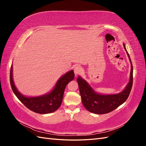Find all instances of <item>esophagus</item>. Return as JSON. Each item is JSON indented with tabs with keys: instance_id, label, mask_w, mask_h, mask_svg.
Returning <instances> with one entry per match:
<instances>
[{
	"instance_id": "1",
	"label": "esophagus",
	"mask_w": 146,
	"mask_h": 146,
	"mask_svg": "<svg viewBox=\"0 0 146 146\" xmlns=\"http://www.w3.org/2000/svg\"><path fill=\"white\" fill-rule=\"evenodd\" d=\"M82 72V68L80 66H76L74 68V74L76 76H78Z\"/></svg>"
}]
</instances>
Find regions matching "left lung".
I'll list each match as a JSON object with an SVG mask.
<instances>
[{"label": "left lung", "mask_w": 146, "mask_h": 146, "mask_svg": "<svg viewBox=\"0 0 146 146\" xmlns=\"http://www.w3.org/2000/svg\"><path fill=\"white\" fill-rule=\"evenodd\" d=\"M123 47L127 51L124 44ZM127 53L131 61L127 51ZM133 66L131 62L130 81L125 90L117 94L102 95L97 94L85 80L78 77L77 81L83 106L89 111L98 114H106L113 111L129 98L133 85Z\"/></svg>", "instance_id": "obj_1"}]
</instances>
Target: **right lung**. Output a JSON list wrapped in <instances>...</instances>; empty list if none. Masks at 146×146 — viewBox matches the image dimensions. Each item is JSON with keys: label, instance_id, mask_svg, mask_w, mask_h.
I'll use <instances>...</instances> for the list:
<instances>
[{"label": "right lung", "instance_id": "1", "mask_svg": "<svg viewBox=\"0 0 146 146\" xmlns=\"http://www.w3.org/2000/svg\"><path fill=\"white\" fill-rule=\"evenodd\" d=\"M12 66L10 69V84L12 90L18 99L26 107L33 112L47 114L54 112L60 107L63 100L66 85L74 78L73 70H70L61 77L57 82L55 88L50 93L35 98H27L17 91L13 80Z\"/></svg>", "mask_w": 146, "mask_h": 146}]
</instances>
